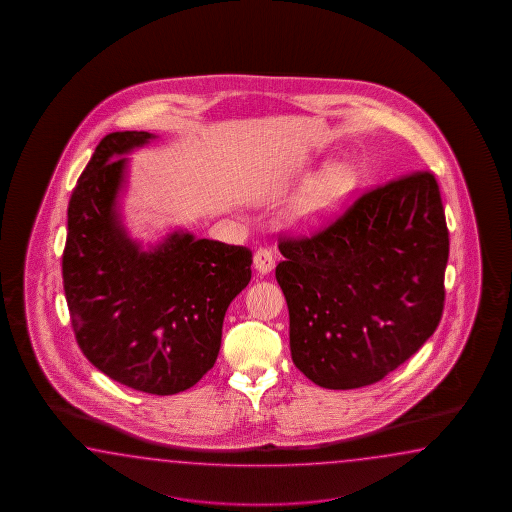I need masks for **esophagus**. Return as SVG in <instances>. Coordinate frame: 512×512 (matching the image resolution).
<instances>
[{
  "mask_svg": "<svg viewBox=\"0 0 512 512\" xmlns=\"http://www.w3.org/2000/svg\"><path fill=\"white\" fill-rule=\"evenodd\" d=\"M276 265V258L271 249H258L254 252V267L260 274H269Z\"/></svg>",
  "mask_w": 512,
  "mask_h": 512,
  "instance_id": "obj_1",
  "label": "esophagus"
}]
</instances>
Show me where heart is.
<instances>
[{
  "label": "heart",
  "mask_w": 512,
  "mask_h": 512,
  "mask_svg": "<svg viewBox=\"0 0 512 512\" xmlns=\"http://www.w3.org/2000/svg\"><path fill=\"white\" fill-rule=\"evenodd\" d=\"M353 185V172L346 164L329 166L294 197L289 208V223L296 229H315L322 225L346 199Z\"/></svg>",
  "instance_id": "heart-1"
}]
</instances>
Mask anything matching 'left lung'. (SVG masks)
Wrapping results in <instances>:
<instances>
[{
    "instance_id": "1",
    "label": "left lung",
    "mask_w": 512,
    "mask_h": 512,
    "mask_svg": "<svg viewBox=\"0 0 512 512\" xmlns=\"http://www.w3.org/2000/svg\"><path fill=\"white\" fill-rule=\"evenodd\" d=\"M294 366L329 390L384 379L434 335L448 229L434 174L377 186L313 236H282Z\"/></svg>"
}]
</instances>
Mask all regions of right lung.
<instances>
[{"mask_svg":"<svg viewBox=\"0 0 512 512\" xmlns=\"http://www.w3.org/2000/svg\"><path fill=\"white\" fill-rule=\"evenodd\" d=\"M155 139L115 131L97 150L67 207L62 276L71 326L86 359L137 392L192 388L218 359L223 318L251 282L252 252L175 230L144 251L120 221L128 159Z\"/></svg>","mask_w":512,"mask_h":512,"instance_id":"1","label":"right lung"}]
</instances>
